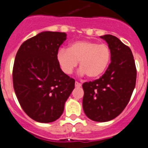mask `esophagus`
Listing matches in <instances>:
<instances>
[{"label": "esophagus", "mask_w": 148, "mask_h": 148, "mask_svg": "<svg viewBox=\"0 0 148 148\" xmlns=\"http://www.w3.org/2000/svg\"><path fill=\"white\" fill-rule=\"evenodd\" d=\"M82 86V84H80V83H79V82L76 81L75 82V86H77V87H80Z\"/></svg>", "instance_id": "esophagus-1"}]
</instances>
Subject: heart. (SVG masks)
<instances>
[{
	"label": "heart",
	"mask_w": 148,
	"mask_h": 148,
	"mask_svg": "<svg viewBox=\"0 0 148 148\" xmlns=\"http://www.w3.org/2000/svg\"><path fill=\"white\" fill-rule=\"evenodd\" d=\"M56 59L64 74H71L79 62L80 74L93 79L101 76L108 66L110 49L105 43L78 40L71 43L68 49H59Z\"/></svg>",
	"instance_id": "obj_1"
}]
</instances>
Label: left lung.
Returning a JSON list of instances; mask_svg holds the SVG:
<instances>
[{"mask_svg":"<svg viewBox=\"0 0 148 148\" xmlns=\"http://www.w3.org/2000/svg\"><path fill=\"white\" fill-rule=\"evenodd\" d=\"M110 49L111 62L99 79L85 82L83 108L90 120L107 122L120 115L130 101L137 71L131 49L115 36H101Z\"/></svg>","mask_w":148,"mask_h":148,"instance_id":"1","label":"left lung"}]
</instances>
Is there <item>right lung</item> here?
I'll use <instances>...</instances> for the list:
<instances>
[{"label":"right lung","mask_w":148,"mask_h":148,"mask_svg":"<svg viewBox=\"0 0 148 148\" xmlns=\"http://www.w3.org/2000/svg\"><path fill=\"white\" fill-rule=\"evenodd\" d=\"M66 36L64 32H41L22 43L15 58V93L25 114L37 122L59 119L74 89V79L64 74L56 59Z\"/></svg>","instance_id":"obj_1"}]
</instances>
